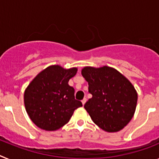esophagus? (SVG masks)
Here are the masks:
<instances>
[{
	"label": "esophagus",
	"mask_w": 159,
	"mask_h": 159,
	"mask_svg": "<svg viewBox=\"0 0 159 159\" xmlns=\"http://www.w3.org/2000/svg\"><path fill=\"white\" fill-rule=\"evenodd\" d=\"M87 102V99H86V98H84V99H83V100H82V103H83V105L85 104V102Z\"/></svg>",
	"instance_id": "34e87169"
}]
</instances>
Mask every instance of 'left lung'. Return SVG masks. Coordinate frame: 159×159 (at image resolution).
<instances>
[{
	"label": "left lung",
	"mask_w": 159,
	"mask_h": 159,
	"mask_svg": "<svg viewBox=\"0 0 159 159\" xmlns=\"http://www.w3.org/2000/svg\"><path fill=\"white\" fill-rule=\"evenodd\" d=\"M82 75L92 95L84 108L99 127L107 132L122 130L130 121L138 95L131 83L112 67H85Z\"/></svg>",
	"instance_id": "obj_1"
}]
</instances>
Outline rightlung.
<instances>
[{
	"label": "right lung",
	"mask_w": 159,
	"mask_h": 159,
	"mask_svg": "<svg viewBox=\"0 0 159 159\" xmlns=\"http://www.w3.org/2000/svg\"><path fill=\"white\" fill-rule=\"evenodd\" d=\"M76 72V67L66 70L59 65L50 66L29 84L24 95L25 109L38 127L57 130L68 123L75 109L83 106L75 99L74 88L68 85Z\"/></svg>",
	"instance_id": "1"
}]
</instances>
